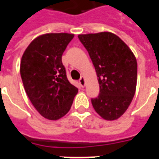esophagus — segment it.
Here are the masks:
<instances>
[{"mask_svg": "<svg viewBox=\"0 0 159 159\" xmlns=\"http://www.w3.org/2000/svg\"><path fill=\"white\" fill-rule=\"evenodd\" d=\"M79 83H80V85H81V86H82V87H84L85 86V78L83 77H81V78H80L79 79Z\"/></svg>", "mask_w": 159, "mask_h": 159, "instance_id": "1", "label": "esophagus"}]
</instances>
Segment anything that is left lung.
Here are the masks:
<instances>
[{
	"label": "left lung",
	"instance_id": "8db88e82",
	"mask_svg": "<svg viewBox=\"0 0 159 159\" xmlns=\"http://www.w3.org/2000/svg\"><path fill=\"white\" fill-rule=\"evenodd\" d=\"M97 72L100 94L92 98L97 113L106 120L120 118L135 93L137 61L130 48L110 32L79 34Z\"/></svg>",
	"mask_w": 159,
	"mask_h": 159
}]
</instances>
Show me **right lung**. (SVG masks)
<instances>
[{
    "label": "right lung",
    "instance_id": "add662e5",
    "mask_svg": "<svg viewBox=\"0 0 159 159\" xmlns=\"http://www.w3.org/2000/svg\"><path fill=\"white\" fill-rule=\"evenodd\" d=\"M74 37L67 33L46 34L34 39L20 62L26 94L44 118L56 120L69 111L78 89L67 80L62 55Z\"/></svg>",
    "mask_w": 159,
    "mask_h": 159
}]
</instances>
